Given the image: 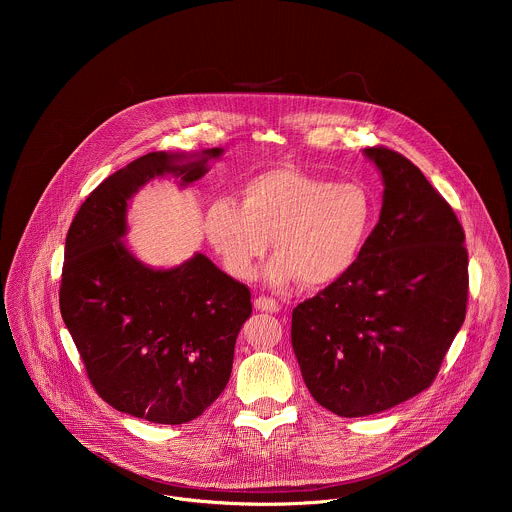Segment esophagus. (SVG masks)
Listing matches in <instances>:
<instances>
[{
	"label": "esophagus",
	"mask_w": 512,
	"mask_h": 512,
	"mask_svg": "<svg viewBox=\"0 0 512 512\" xmlns=\"http://www.w3.org/2000/svg\"><path fill=\"white\" fill-rule=\"evenodd\" d=\"M254 307H256L258 311H266V313H278V311H280L278 301L272 299V297H266V295L256 297V299H254Z\"/></svg>",
	"instance_id": "obj_1"
}]
</instances>
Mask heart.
I'll return each instance as SVG.
<instances>
[{"label": "heart", "instance_id": "obj_1", "mask_svg": "<svg viewBox=\"0 0 512 512\" xmlns=\"http://www.w3.org/2000/svg\"><path fill=\"white\" fill-rule=\"evenodd\" d=\"M376 220L365 185L337 183L299 169H270L242 187V203L220 197L205 211V234L226 272L252 280L272 248L264 278L274 288H323L359 260Z\"/></svg>", "mask_w": 512, "mask_h": 512}]
</instances>
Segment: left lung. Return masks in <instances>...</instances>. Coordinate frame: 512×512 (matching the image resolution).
I'll return each mask as SVG.
<instances>
[{"instance_id": "8db88e82", "label": "left lung", "mask_w": 512, "mask_h": 512, "mask_svg": "<svg viewBox=\"0 0 512 512\" xmlns=\"http://www.w3.org/2000/svg\"><path fill=\"white\" fill-rule=\"evenodd\" d=\"M382 209L355 266L292 313L311 396L343 418L384 412L426 390L465 319L467 250L453 209L404 155L366 147Z\"/></svg>"}]
</instances>
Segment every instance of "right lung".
<instances>
[{"instance_id":"obj_1","label":"right lung","mask_w":512,"mask_h":512,"mask_svg":"<svg viewBox=\"0 0 512 512\" xmlns=\"http://www.w3.org/2000/svg\"><path fill=\"white\" fill-rule=\"evenodd\" d=\"M222 153L142 155L86 197L67 234L59 303L88 378L112 408L153 424L191 422L219 398L252 303L201 252L147 266L124 242L128 207L155 177L189 187Z\"/></svg>"}]
</instances>
